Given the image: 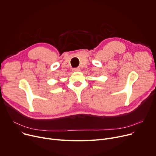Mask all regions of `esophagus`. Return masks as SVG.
Masks as SVG:
<instances>
[{
	"instance_id": "1",
	"label": "esophagus",
	"mask_w": 156,
	"mask_h": 156,
	"mask_svg": "<svg viewBox=\"0 0 156 156\" xmlns=\"http://www.w3.org/2000/svg\"><path fill=\"white\" fill-rule=\"evenodd\" d=\"M73 71H80V69L79 68H75L73 69Z\"/></svg>"
}]
</instances>
